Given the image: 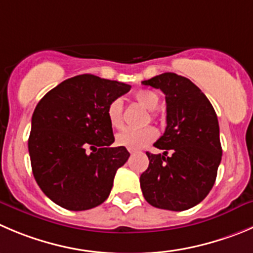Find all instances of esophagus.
<instances>
[{"label": "esophagus", "instance_id": "34e87169", "mask_svg": "<svg viewBox=\"0 0 253 253\" xmlns=\"http://www.w3.org/2000/svg\"><path fill=\"white\" fill-rule=\"evenodd\" d=\"M129 153L134 154V153H135V150H133V149H129Z\"/></svg>", "mask_w": 253, "mask_h": 253}]
</instances>
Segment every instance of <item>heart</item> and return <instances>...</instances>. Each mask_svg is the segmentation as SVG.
Wrapping results in <instances>:
<instances>
[{"label": "heart", "instance_id": "obj_1", "mask_svg": "<svg viewBox=\"0 0 253 253\" xmlns=\"http://www.w3.org/2000/svg\"><path fill=\"white\" fill-rule=\"evenodd\" d=\"M136 102L145 109L151 110L149 118L150 120L158 119V114L154 110L158 108L160 98L153 90L149 89H141L139 92L135 93L134 95ZM107 117L109 120V124L112 125L113 128L119 129L123 126V102L120 98L113 99L109 103L107 108ZM156 138V131L155 129L151 126H146V128L139 129V130H133V129H124L120 133L117 134L115 136V143L119 146H124L128 149H140L144 148L145 145L150 144L151 141L155 140Z\"/></svg>", "mask_w": 253, "mask_h": 253}]
</instances>
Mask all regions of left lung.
<instances>
[{"mask_svg": "<svg viewBox=\"0 0 253 253\" xmlns=\"http://www.w3.org/2000/svg\"><path fill=\"white\" fill-rule=\"evenodd\" d=\"M141 83L160 89L167 100V129L154 143L164 153H146L149 168L140 175L144 197L164 210L194 208L212 189L222 156L215 109L185 77L163 73Z\"/></svg>", "mask_w": 253, "mask_h": 253, "instance_id": "1", "label": "left lung"}]
</instances>
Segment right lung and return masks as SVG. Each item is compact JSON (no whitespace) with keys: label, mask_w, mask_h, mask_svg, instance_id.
Here are the masks:
<instances>
[{"label":"right lung","mask_w":253,"mask_h":253,"mask_svg":"<svg viewBox=\"0 0 253 253\" xmlns=\"http://www.w3.org/2000/svg\"><path fill=\"white\" fill-rule=\"evenodd\" d=\"M131 86L93 74L62 82L32 115L28 151L45 196L61 208L83 211L108 199L117 170L130 156L114 143L107 108Z\"/></svg>","instance_id":"1"}]
</instances>
